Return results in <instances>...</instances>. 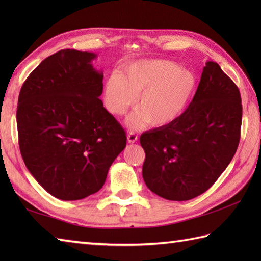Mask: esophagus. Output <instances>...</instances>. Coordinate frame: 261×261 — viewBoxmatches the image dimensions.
I'll list each match as a JSON object with an SVG mask.
<instances>
[{
  "instance_id": "1",
  "label": "esophagus",
  "mask_w": 261,
  "mask_h": 261,
  "mask_svg": "<svg viewBox=\"0 0 261 261\" xmlns=\"http://www.w3.org/2000/svg\"><path fill=\"white\" fill-rule=\"evenodd\" d=\"M138 140V136L135 134V132H129L127 134V141L130 143H135Z\"/></svg>"
}]
</instances>
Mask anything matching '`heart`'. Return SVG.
Returning <instances> with one entry per match:
<instances>
[{
    "instance_id": "b5f03b06",
    "label": "heart",
    "mask_w": 261,
    "mask_h": 261,
    "mask_svg": "<svg viewBox=\"0 0 261 261\" xmlns=\"http://www.w3.org/2000/svg\"><path fill=\"white\" fill-rule=\"evenodd\" d=\"M196 86V77L188 68L166 59H145L131 63L122 75L112 74L104 84V99L111 113L124 114L136 102V112L127 125L146 123L163 126L184 111Z\"/></svg>"
}]
</instances>
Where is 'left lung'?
I'll return each mask as SVG.
<instances>
[{"instance_id":"left-lung-1","label":"left lung","mask_w":261,"mask_h":261,"mask_svg":"<svg viewBox=\"0 0 261 261\" xmlns=\"http://www.w3.org/2000/svg\"><path fill=\"white\" fill-rule=\"evenodd\" d=\"M241 121L239 88L219 64L207 62L184 112L140 137L147 187L170 201H188L206 192L234 156Z\"/></svg>"}]
</instances>
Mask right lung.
<instances>
[{"instance_id":"obj_1","label":"right lung","mask_w":261,"mask_h":261,"mask_svg":"<svg viewBox=\"0 0 261 261\" xmlns=\"http://www.w3.org/2000/svg\"><path fill=\"white\" fill-rule=\"evenodd\" d=\"M96 54L64 49L28 76L16 124L21 156L45 190L63 201L98 192L126 145L123 127L103 107Z\"/></svg>"}]
</instances>
